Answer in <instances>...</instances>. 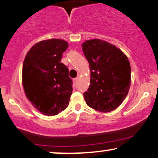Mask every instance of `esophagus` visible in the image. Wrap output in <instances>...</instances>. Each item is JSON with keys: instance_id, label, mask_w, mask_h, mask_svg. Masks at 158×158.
<instances>
[{"instance_id": "obj_1", "label": "esophagus", "mask_w": 158, "mask_h": 158, "mask_svg": "<svg viewBox=\"0 0 158 158\" xmlns=\"http://www.w3.org/2000/svg\"><path fill=\"white\" fill-rule=\"evenodd\" d=\"M73 83H74V84H75L77 83V81H78V77H75V78H73Z\"/></svg>"}]
</instances>
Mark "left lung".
I'll use <instances>...</instances> for the list:
<instances>
[{
  "mask_svg": "<svg viewBox=\"0 0 158 158\" xmlns=\"http://www.w3.org/2000/svg\"><path fill=\"white\" fill-rule=\"evenodd\" d=\"M90 70V86L83 94L88 106L96 111L110 112L126 98L131 85L128 57L116 46L94 39L82 44Z\"/></svg>",
  "mask_w": 158,
  "mask_h": 158,
  "instance_id": "8db88e82",
  "label": "left lung"
}]
</instances>
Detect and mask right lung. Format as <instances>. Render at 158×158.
<instances>
[{
	"mask_svg": "<svg viewBox=\"0 0 158 158\" xmlns=\"http://www.w3.org/2000/svg\"><path fill=\"white\" fill-rule=\"evenodd\" d=\"M68 47V42L60 39L41 41L29 49L23 61L26 96L44 115H57L69 105L73 81L68 68L61 62Z\"/></svg>",
	"mask_w": 158,
	"mask_h": 158,
	"instance_id": "1",
	"label": "right lung"
}]
</instances>
